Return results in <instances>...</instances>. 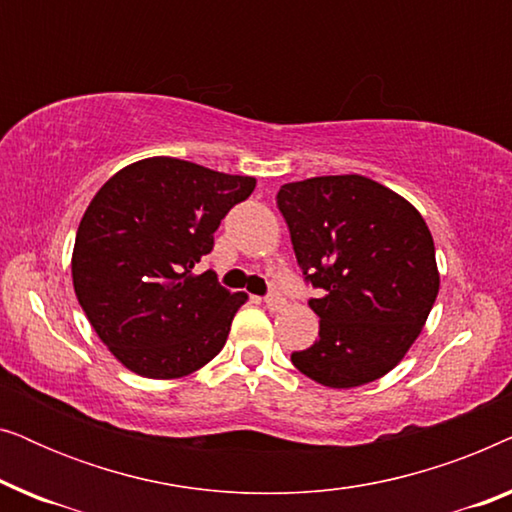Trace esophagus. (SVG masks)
Returning a JSON list of instances; mask_svg holds the SVG:
<instances>
[{
  "label": "esophagus",
  "instance_id": "obj_1",
  "mask_svg": "<svg viewBox=\"0 0 512 512\" xmlns=\"http://www.w3.org/2000/svg\"><path fill=\"white\" fill-rule=\"evenodd\" d=\"M263 303H265V307H268L270 312H279V310H282V307H284V298L279 296V293H270V296L265 298Z\"/></svg>",
  "mask_w": 512,
  "mask_h": 512
}]
</instances>
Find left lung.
Instances as JSON below:
<instances>
[{
    "label": "left lung",
    "instance_id": "left-lung-1",
    "mask_svg": "<svg viewBox=\"0 0 512 512\" xmlns=\"http://www.w3.org/2000/svg\"><path fill=\"white\" fill-rule=\"evenodd\" d=\"M277 207L291 233L319 340L291 361L310 380L352 389L380 380L422 333L440 275L431 230L408 200L361 177L284 184Z\"/></svg>",
    "mask_w": 512,
    "mask_h": 512
}]
</instances>
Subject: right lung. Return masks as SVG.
Masks as SVG:
<instances>
[{
  "mask_svg": "<svg viewBox=\"0 0 512 512\" xmlns=\"http://www.w3.org/2000/svg\"><path fill=\"white\" fill-rule=\"evenodd\" d=\"M254 177L156 156L116 172L76 230L79 305L109 352L151 380L191 375L226 345L247 293H230L195 265Z\"/></svg>",
  "mask_w": 512,
  "mask_h": 512,
  "instance_id": "obj_1",
  "label": "right lung"
}]
</instances>
